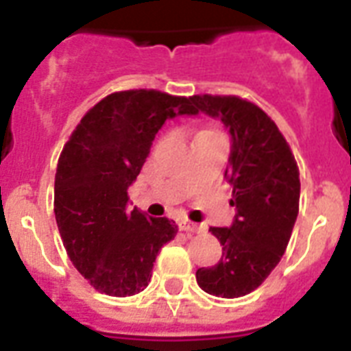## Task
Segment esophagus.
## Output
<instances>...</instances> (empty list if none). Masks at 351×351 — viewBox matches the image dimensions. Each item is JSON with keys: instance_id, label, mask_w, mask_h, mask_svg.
<instances>
[{"instance_id": "esophagus-1", "label": "esophagus", "mask_w": 351, "mask_h": 351, "mask_svg": "<svg viewBox=\"0 0 351 351\" xmlns=\"http://www.w3.org/2000/svg\"><path fill=\"white\" fill-rule=\"evenodd\" d=\"M178 226H180V230L186 231V233H202L204 231V226L195 224V222H191V220H180Z\"/></svg>"}]
</instances>
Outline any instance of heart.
<instances>
[{"label":"heart","instance_id":"1","mask_svg":"<svg viewBox=\"0 0 351 351\" xmlns=\"http://www.w3.org/2000/svg\"><path fill=\"white\" fill-rule=\"evenodd\" d=\"M202 132H217V131H202Z\"/></svg>","mask_w":351,"mask_h":351}]
</instances>
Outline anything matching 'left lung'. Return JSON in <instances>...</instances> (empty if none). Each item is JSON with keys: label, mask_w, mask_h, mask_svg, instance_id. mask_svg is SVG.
Here are the masks:
<instances>
[{"label": "left lung", "mask_w": 351, "mask_h": 351, "mask_svg": "<svg viewBox=\"0 0 351 351\" xmlns=\"http://www.w3.org/2000/svg\"><path fill=\"white\" fill-rule=\"evenodd\" d=\"M195 109L220 118L231 134V228H211L222 244V258L197 271L198 286L222 299L244 297L275 269L288 247L299 215V167L277 123L261 107L240 96L195 95Z\"/></svg>", "instance_id": "1"}]
</instances>
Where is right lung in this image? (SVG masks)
<instances>
[{
  "label": "right lung",
  "mask_w": 351,
  "mask_h": 351,
  "mask_svg": "<svg viewBox=\"0 0 351 351\" xmlns=\"http://www.w3.org/2000/svg\"><path fill=\"white\" fill-rule=\"evenodd\" d=\"M197 114L191 98L154 89L118 90L85 112L58 160L54 215L74 267L100 293L129 297L151 280L173 220L129 209L127 189L142 171L158 129Z\"/></svg>",
  "instance_id": "add662e5"
}]
</instances>
